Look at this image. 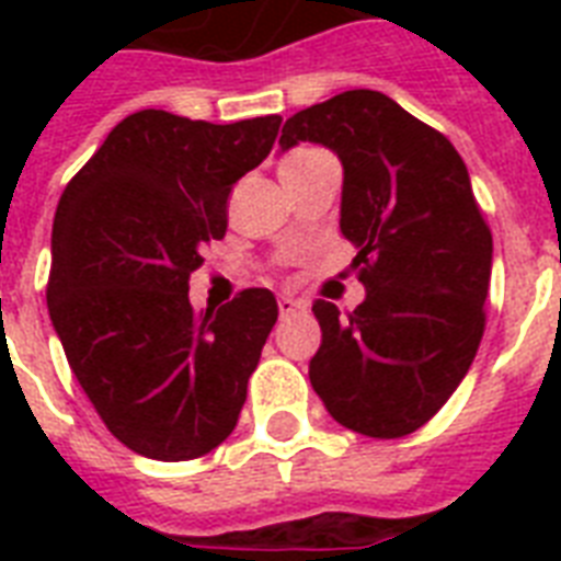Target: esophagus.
Returning a JSON list of instances; mask_svg holds the SVG:
<instances>
[{
	"label": "esophagus",
	"mask_w": 561,
	"mask_h": 561,
	"mask_svg": "<svg viewBox=\"0 0 561 561\" xmlns=\"http://www.w3.org/2000/svg\"><path fill=\"white\" fill-rule=\"evenodd\" d=\"M302 308H306V302H299V299L279 297V314H282V317L297 314V311H302Z\"/></svg>",
	"instance_id": "esophagus-1"
}]
</instances>
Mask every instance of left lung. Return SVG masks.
<instances>
[{
  "mask_svg": "<svg viewBox=\"0 0 561 561\" xmlns=\"http://www.w3.org/2000/svg\"><path fill=\"white\" fill-rule=\"evenodd\" d=\"M314 142L343 165L341 232L367 297L352 314L317 299L311 387L350 431L413 434L469 373L483 337L492 232L469 171L439 130L375 90L299 110L279 148Z\"/></svg>",
  "mask_w": 561,
  "mask_h": 561,
  "instance_id": "8db88e82",
  "label": "left lung"
}]
</instances>
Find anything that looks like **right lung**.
I'll use <instances>...</instances> for the list:
<instances>
[{"instance_id":"add662e5","label":"right lung","mask_w":561,"mask_h":561,"mask_svg":"<svg viewBox=\"0 0 561 561\" xmlns=\"http://www.w3.org/2000/svg\"><path fill=\"white\" fill-rule=\"evenodd\" d=\"M279 125L139 110L57 203L51 325L110 434L142 457L194 460L236 431L279 306L267 288H247L218 311H194L188 279L203 247L227 232L229 192L262 165Z\"/></svg>"}]
</instances>
